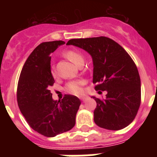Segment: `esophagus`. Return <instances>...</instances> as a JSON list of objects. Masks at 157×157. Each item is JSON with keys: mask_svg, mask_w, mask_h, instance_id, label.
Returning <instances> with one entry per match:
<instances>
[{"mask_svg": "<svg viewBox=\"0 0 157 157\" xmlns=\"http://www.w3.org/2000/svg\"><path fill=\"white\" fill-rule=\"evenodd\" d=\"M87 98H88V97H81V98H80V100H81L82 101H85Z\"/></svg>", "mask_w": 157, "mask_h": 157, "instance_id": "1", "label": "esophagus"}]
</instances>
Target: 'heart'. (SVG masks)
<instances>
[{
    "mask_svg": "<svg viewBox=\"0 0 157 157\" xmlns=\"http://www.w3.org/2000/svg\"><path fill=\"white\" fill-rule=\"evenodd\" d=\"M67 59L71 61L72 63H75V65L78 66L80 63L84 61V58H83L82 54L78 50L75 49H68V50L65 51L63 53ZM52 75L53 76L56 75V71L55 69L52 68ZM84 84V82L82 80H75V81H71L68 82L66 86V90L67 92L73 94L75 95H82L84 92L82 88V86Z\"/></svg>",
    "mask_w": 157,
    "mask_h": 157,
    "instance_id": "1",
    "label": "heart"
}]
</instances>
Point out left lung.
I'll return each mask as SVG.
<instances>
[{
	"instance_id": "left-lung-1",
	"label": "left lung",
	"mask_w": 157,
	"mask_h": 157,
	"mask_svg": "<svg viewBox=\"0 0 157 157\" xmlns=\"http://www.w3.org/2000/svg\"><path fill=\"white\" fill-rule=\"evenodd\" d=\"M67 45L79 47L90 54L95 90L107 92L105 99L92 97L97 102L94 112L96 124L111 130L127 127L141 105V79L132 58L121 45L107 37L71 39Z\"/></svg>"
}]
</instances>
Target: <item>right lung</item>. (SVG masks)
<instances>
[{
	"mask_svg": "<svg viewBox=\"0 0 157 157\" xmlns=\"http://www.w3.org/2000/svg\"><path fill=\"white\" fill-rule=\"evenodd\" d=\"M63 41H46L37 45L25 62L17 87L20 112L30 127L45 137H55L74 127L81 101L74 95L54 101L49 87L55 82L51 73L50 54Z\"/></svg>",
	"mask_w": 157,
	"mask_h": 157,
	"instance_id": "right-lung-1",
	"label": "right lung"
}]
</instances>
